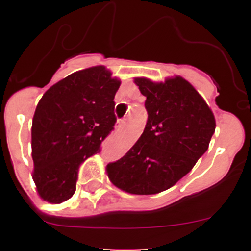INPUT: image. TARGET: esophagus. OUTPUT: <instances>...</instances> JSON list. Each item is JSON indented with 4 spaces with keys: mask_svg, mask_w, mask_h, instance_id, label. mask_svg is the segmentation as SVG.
Returning <instances> with one entry per match:
<instances>
[{
    "mask_svg": "<svg viewBox=\"0 0 251 251\" xmlns=\"http://www.w3.org/2000/svg\"><path fill=\"white\" fill-rule=\"evenodd\" d=\"M125 124H126L125 119H123V120H118V123H116L115 127L118 128V130H121V128H123L124 126H125Z\"/></svg>",
    "mask_w": 251,
    "mask_h": 251,
    "instance_id": "1",
    "label": "esophagus"
}]
</instances>
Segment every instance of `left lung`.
<instances>
[{
	"label": "left lung",
	"instance_id": "8db88e82",
	"mask_svg": "<svg viewBox=\"0 0 251 251\" xmlns=\"http://www.w3.org/2000/svg\"><path fill=\"white\" fill-rule=\"evenodd\" d=\"M135 83L147 97L146 127L123 158L108 164V177L127 193H160L192 170L209 148L216 124L203 97L184 78L155 83L137 77Z\"/></svg>",
	"mask_w": 251,
	"mask_h": 251
}]
</instances>
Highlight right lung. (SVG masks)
<instances>
[{
  "mask_svg": "<svg viewBox=\"0 0 251 251\" xmlns=\"http://www.w3.org/2000/svg\"><path fill=\"white\" fill-rule=\"evenodd\" d=\"M120 81L104 67L69 75L46 91L32 119L34 179L40 197L52 204L72 198L78 168L100 151L114 130V97Z\"/></svg>",
  "mask_w": 251,
  "mask_h": 251,
  "instance_id": "add662e5",
  "label": "right lung"
}]
</instances>
